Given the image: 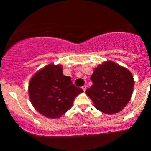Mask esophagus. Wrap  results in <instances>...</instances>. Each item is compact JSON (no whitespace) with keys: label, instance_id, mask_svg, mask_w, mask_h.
<instances>
[{"label":"esophagus","instance_id":"34e87169","mask_svg":"<svg viewBox=\"0 0 151 151\" xmlns=\"http://www.w3.org/2000/svg\"><path fill=\"white\" fill-rule=\"evenodd\" d=\"M82 89H83V91H84V92H85V90H86V85H84V86L82 87Z\"/></svg>","mask_w":151,"mask_h":151}]
</instances>
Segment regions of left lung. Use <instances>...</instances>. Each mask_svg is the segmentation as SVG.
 <instances>
[{
	"instance_id": "left-lung-1",
	"label": "left lung",
	"mask_w": 151,
	"mask_h": 151,
	"mask_svg": "<svg viewBox=\"0 0 151 151\" xmlns=\"http://www.w3.org/2000/svg\"><path fill=\"white\" fill-rule=\"evenodd\" d=\"M93 85L85 91L94 106L104 113H118L127 105L133 93L134 80L131 71L107 60L94 68Z\"/></svg>"
}]
</instances>
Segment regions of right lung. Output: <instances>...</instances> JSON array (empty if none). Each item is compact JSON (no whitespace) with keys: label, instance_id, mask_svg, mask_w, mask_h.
<instances>
[{"label":"right lung","instance_id":"add662e5","mask_svg":"<svg viewBox=\"0 0 151 151\" xmlns=\"http://www.w3.org/2000/svg\"><path fill=\"white\" fill-rule=\"evenodd\" d=\"M83 91L63 75L61 65L49 64L35 73L28 85L33 107L46 118H60L72 106L74 99Z\"/></svg>","mask_w":151,"mask_h":151}]
</instances>
